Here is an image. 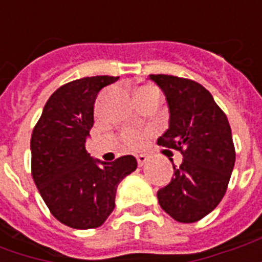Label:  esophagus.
I'll use <instances>...</instances> for the list:
<instances>
[{"instance_id": "obj_1", "label": "esophagus", "mask_w": 262, "mask_h": 262, "mask_svg": "<svg viewBox=\"0 0 262 262\" xmlns=\"http://www.w3.org/2000/svg\"><path fill=\"white\" fill-rule=\"evenodd\" d=\"M147 161V156H144V154H139V156H137V164H139V167H143Z\"/></svg>"}]
</instances>
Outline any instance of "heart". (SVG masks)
Instances as JSON below:
<instances>
[{"label": "heart", "mask_w": 262, "mask_h": 262, "mask_svg": "<svg viewBox=\"0 0 262 262\" xmlns=\"http://www.w3.org/2000/svg\"><path fill=\"white\" fill-rule=\"evenodd\" d=\"M148 90H156L153 86H142L140 90H137L139 91H148ZM125 143L132 148H137L142 146L143 143V139H144V135L140 133V132L137 130H127L125 133Z\"/></svg>", "instance_id": "1"}]
</instances>
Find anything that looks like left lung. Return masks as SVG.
Returning <instances> with one entry per match:
<instances>
[{
	"instance_id": "1",
	"label": "left lung",
	"mask_w": 262,
	"mask_h": 262,
	"mask_svg": "<svg viewBox=\"0 0 262 262\" xmlns=\"http://www.w3.org/2000/svg\"><path fill=\"white\" fill-rule=\"evenodd\" d=\"M163 91L168 106V129L159 146L180 150L182 163L157 192L160 206L181 223L198 222L225 196L236 161L229 120L210 92L192 80L174 75L148 77Z\"/></svg>"
}]
</instances>
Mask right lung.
<instances>
[{
	"instance_id": "obj_1",
	"label": "right lung",
	"mask_w": 262,
	"mask_h": 262,
	"mask_svg": "<svg viewBox=\"0 0 262 262\" xmlns=\"http://www.w3.org/2000/svg\"><path fill=\"white\" fill-rule=\"evenodd\" d=\"M118 80L97 75L60 86L32 132L33 181L52 214L73 229L102 226L115 208L119 182L137 168L133 156L106 163L85 148L97 95Z\"/></svg>"
}]
</instances>
